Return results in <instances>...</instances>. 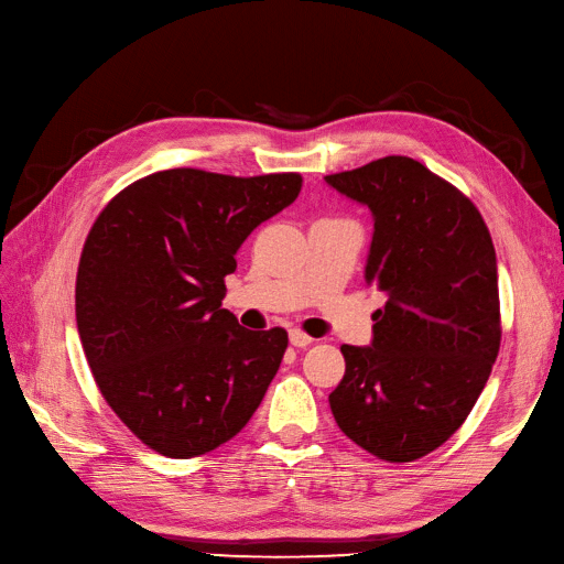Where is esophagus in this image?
<instances>
[{
	"label": "esophagus",
	"mask_w": 564,
	"mask_h": 564,
	"mask_svg": "<svg viewBox=\"0 0 564 564\" xmlns=\"http://www.w3.org/2000/svg\"><path fill=\"white\" fill-rule=\"evenodd\" d=\"M289 340H292L294 348H308L313 344V338L308 334H303L299 329H292L289 332Z\"/></svg>",
	"instance_id": "obj_1"
}]
</instances>
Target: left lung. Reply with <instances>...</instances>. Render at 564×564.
I'll list each match as a JSON object with an SVG mask.
<instances>
[{
  "label": "left lung",
  "mask_w": 564,
  "mask_h": 564,
  "mask_svg": "<svg viewBox=\"0 0 564 564\" xmlns=\"http://www.w3.org/2000/svg\"><path fill=\"white\" fill-rule=\"evenodd\" d=\"M369 207L367 284L388 296L369 346H340L332 414L390 464L437 449L466 421L501 346L497 253L475 204L421 162L390 155L324 176Z\"/></svg>",
  "instance_id": "8db88e82"
}]
</instances>
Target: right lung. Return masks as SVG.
<instances>
[{
    "instance_id": "add662e5",
    "label": "right lung",
    "mask_w": 564,
    "mask_h": 564,
    "mask_svg": "<svg viewBox=\"0 0 564 564\" xmlns=\"http://www.w3.org/2000/svg\"><path fill=\"white\" fill-rule=\"evenodd\" d=\"M299 174L166 169L100 212L82 249L75 313L112 412L143 445L193 458L240 433L286 350L224 308L235 253L301 193Z\"/></svg>"
}]
</instances>
